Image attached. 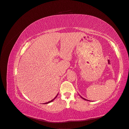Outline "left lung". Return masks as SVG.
Wrapping results in <instances>:
<instances>
[{
  "instance_id": "left-lung-1",
  "label": "left lung",
  "mask_w": 129,
  "mask_h": 129,
  "mask_svg": "<svg viewBox=\"0 0 129 129\" xmlns=\"http://www.w3.org/2000/svg\"><path fill=\"white\" fill-rule=\"evenodd\" d=\"M80 97H81V96H80ZM82 97V98H83V99H84V100H86V99H85V98H83V97Z\"/></svg>"
}]
</instances>
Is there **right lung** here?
<instances>
[{
    "instance_id": "obj_1",
    "label": "right lung",
    "mask_w": 129,
    "mask_h": 129,
    "mask_svg": "<svg viewBox=\"0 0 129 129\" xmlns=\"http://www.w3.org/2000/svg\"><path fill=\"white\" fill-rule=\"evenodd\" d=\"M57 96H56V97H55V98H54V99H53V100H51V101H49V102H47V103H45V104H49V103H51V102H52V101H53V100H54V99H55V98H56V97H57Z\"/></svg>"
}]
</instances>
